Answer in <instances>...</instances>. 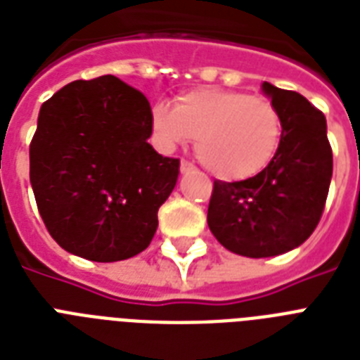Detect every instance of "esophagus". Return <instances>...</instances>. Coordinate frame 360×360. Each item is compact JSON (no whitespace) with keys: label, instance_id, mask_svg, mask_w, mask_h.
Segmentation results:
<instances>
[{"label":"esophagus","instance_id":"obj_1","mask_svg":"<svg viewBox=\"0 0 360 360\" xmlns=\"http://www.w3.org/2000/svg\"><path fill=\"white\" fill-rule=\"evenodd\" d=\"M179 168H181V172H183V174H186V172L194 170V165H192V162H188V160L183 159V160H181Z\"/></svg>","mask_w":360,"mask_h":360}]
</instances>
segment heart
Instances as JSON below:
<instances>
[{
    "label": "heart",
    "instance_id": "heart-1",
    "mask_svg": "<svg viewBox=\"0 0 360 360\" xmlns=\"http://www.w3.org/2000/svg\"><path fill=\"white\" fill-rule=\"evenodd\" d=\"M151 127L166 148L198 139L195 153L201 165L226 181L250 179L264 172L283 142V116L270 99L216 86L181 94L174 109L155 103Z\"/></svg>",
    "mask_w": 360,
    "mask_h": 360
}]
</instances>
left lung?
Returning <instances> with one entry per match:
<instances>
[{"mask_svg":"<svg viewBox=\"0 0 360 360\" xmlns=\"http://www.w3.org/2000/svg\"><path fill=\"white\" fill-rule=\"evenodd\" d=\"M283 116L279 153L244 181H214L207 224L233 253L262 259L294 250L312 235L326 207L333 151L322 110L294 90L262 84Z\"/></svg>","mask_w":360,"mask_h":360,"instance_id":"obj_1","label":"left lung"}]
</instances>
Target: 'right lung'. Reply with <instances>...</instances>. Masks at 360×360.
Instances as JSON below:
<instances>
[{
  "label": "right lung",
  "mask_w": 360,
  "mask_h": 360,
  "mask_svg": "<svg viewBox=\"0 0 360 360\" xmlns=\"http://www.w3.org/2000/svg\"><path fill=\"white\" fill-rule=\"evenodd\" d=\"M150 136V101L114 75L79 79L44 101L29 177L63 250L114 262L150 246L179 175V159L157 153Z\"/></svg>",
  "instance_id": "1"
}]
</instances>
